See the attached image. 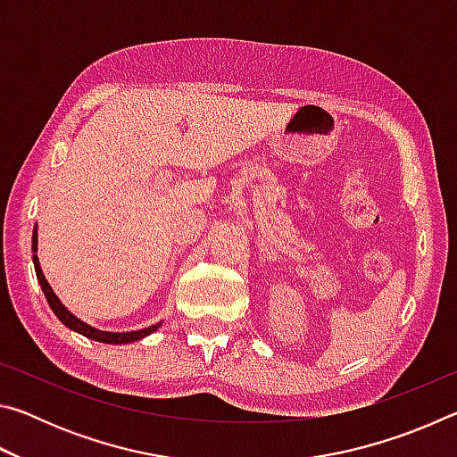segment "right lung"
I'll return each instance as SVG.
<instances>
[{"label":"right lung","mask_w":457,"mask_h":457,"mask_svg":"<svg viewBox=\"0 0 457 457\" xmlns=\"http://www.w3.org/2000/svg\"><path fill=\"white\" fill-rule=\"evenodd\" d=\"M32 242H34L32 247H34V252H36V244H37L36 231H34ZM34 268H36L37 282H40L44 296H46V300H48V304H50V308L54 311V314L58 316V319L62 320V324H66L68 328L80 332V335H84L87 338H95V340H98V343H108V345H122V343H133V340H138V338H143L146 335H151V332H154V330H157V327H159V324H153V327H149V328L135 330V332H104V330L92 328V327H88V324H84L82 320L76 319L72 312H68L66 308H64V304L60 303L56 294H54V290L50 288V284L46 282V278H44L42 270H40V264H37L36 253H34Z\"/></svg>","instance_id":"right-lung-1"}]
</instances>
